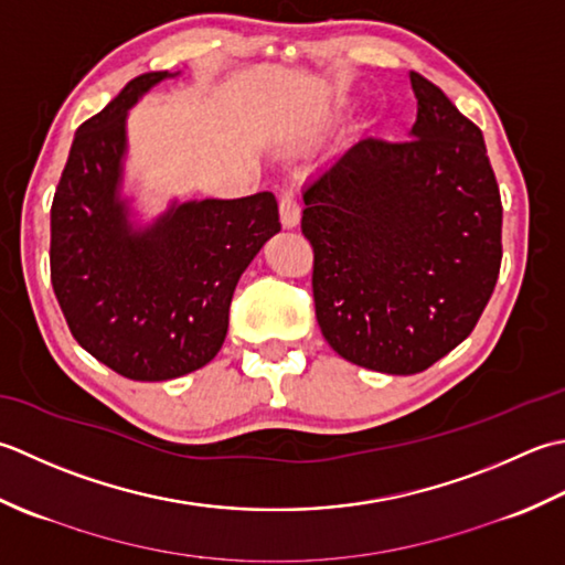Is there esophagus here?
I'll return each instance as SVG.
<instances>
[{
    "instance_id": "esophagus-1",
    "label": "esophagus",
    "mask_w": 565,
    "mask_h": 565,
    "mask_svg": "<svg viewBox=\"0 0 565 565\" xmlns=\"http://www.w3.org/2000/svg\"><path fill=\"white\" fill-rule=\"evenodd\" d=\"M299 216H302V210H299L292 190H282L280 192V222H282V226L295 228L299 224Z\"/></svg>"
}]
</instances>
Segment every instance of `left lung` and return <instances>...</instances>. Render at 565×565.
I'll return each instance as SVG.
<instances>
[{
	"mask_svg": "<svg viewBox=\"0 0 565 565\" xmlns=\"http://www.w3.org/2000/svg\"><path fill=\"white\" fill-rule=\"evenodd\" d=\"M407 141L367 136L305 188L319 329L341 359L427 371L486 309L502 260V200L482 131L409 73Z\"/></svg>",
	"mask_w": 565,
	"mask_h": 565,
	"instance_id": "8db88e82",
	"label": "left lung"
}]
</instances>
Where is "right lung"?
I'll list each match as a JSON object with an SVG mask.
<instances>
[{
	"label": "right lung",
	"mask_w": 565,
	"mask_h": 565,
	"mask_svg": "<svg viewBox=\"0 0 565 565\" xmlns=\"http://www.w3.org/2000/svg\"><path fill=\"white\" fill-rule=\"evenodd\" d=\"M168 71L134 77L75 134L51 206V282L75 341L129 380L210 363L241 273L280 232L270 192L188 202L131 232L117 198L126 109Z\"/></svg>",
	"instance_id": "right-lung-1"
}]
</instances>
